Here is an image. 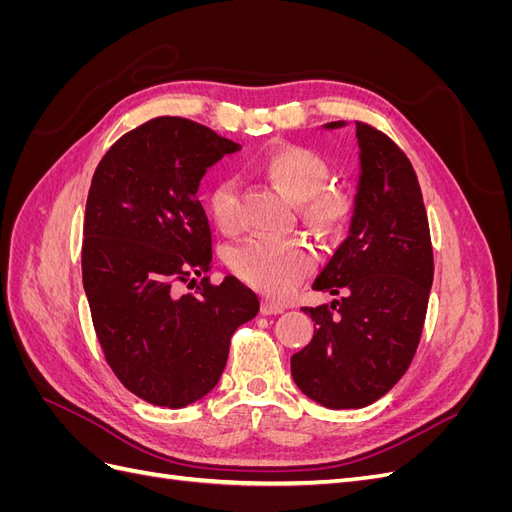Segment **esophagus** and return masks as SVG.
I'll use <instances>...</instances> for the list:
<instances>
[{
	"instance_id": "obj_1",
	"label": "esophagus",
	"mask_w": 512,
	"mask_h": 512,
	"mask_svg": "<svg viewBox=\"0 0 512 512\" xmlns=\"http://www.w3.org/2000/svg\"><path fill=\"white\" fill-rule=\"evenodd\" d=\"M260 312L265 314V316L282 314V312H284V305H280V303H275V301H269V299H265V301H262V305H260Z\"/></svg>"
}]
</instances>
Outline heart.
Here are the masks:
<instances>
[{"mask_svg":"<svg viewBox=\"0 0 512 512\" xmlns=\"http://www.w3.org/2000/svg\"><path fill=\"white\" fill-rule=\"evenodd\" d=\"M260 170L294 203H303L305 218L314 226L337 230L350 218L352 196L339 188H329L331 166L318 151L301 145H282L262 160ZM207 205L220 230H237L235 181L222 179L215 183ZM230 267L247 286L267 297L282 299L312 271L314 256L301 241L252 237L232 250Z\"/></svg>","mask_w":512,"mask_h":512,"instance_id":"b5f03b06","label":"heart"}]
</instances>
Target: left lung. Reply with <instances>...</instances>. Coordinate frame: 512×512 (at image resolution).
<instances>
[{
    "instance_id": "8db88e82",
    "label": "left lung",
    "mask_w": 512,
    "mask_h": 512,
    "mask_svg": "<svg viewBox=\"0 0 512 512\" xmlns=\"http://www.w3.org/2000/svg\"><path fill=\"white\" fill-rule=\"evenodd\" d=\"M356 141L361 173L348 237L312 284L339 299L303 307L314 337L290 359L299 389L331 410L374 404L406 374L433 282L427 211L410 160L363 121H356Z\"/></svg>"
}]
</instances>
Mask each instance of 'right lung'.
Returning <instances> with one entry per match:
<instances>
[{"instance_id":"1","label":"right lung","mask_w":512,"mask_h":512,"mask_svg":"<svg viewBox=\"0 0 512 512\" xmlns=\"http://www.w3.org/2000/svg\"><path fill=\"white\" fill-rule=\"evenodd\" d=\"M241 145L183 117H156L123 134L100 160L85 207L83 286L104 359L153 406L205 397L226 367L230 337L258 297L211 269V228L196 198L207 168Z\"/></svg>"}]
</instances>
